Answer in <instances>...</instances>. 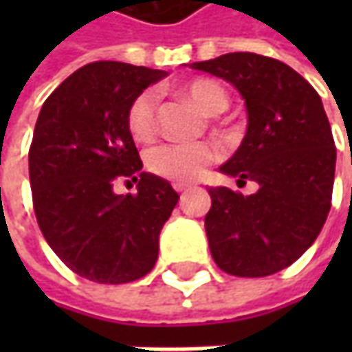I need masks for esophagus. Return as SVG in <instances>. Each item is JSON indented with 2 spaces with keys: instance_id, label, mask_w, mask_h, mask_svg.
Returning a JSON list of instances; mask_svg holds the SVG:
<instances>
[{
  "instance_id": "1",
  "label": "esophagus",
  "mask_w": 352,
  "mask_h": 352,
  "mask_svg": "<svg viewBox=\"0 0 352 352\" xmlns=\"http://www.w3.org/2000/svg\"><path fill=\"white\" fill-rule=\"evenodd\" d=\"M174 190L182 194V192H186V190H190V184H174Z\"/></svg>"
}]
</instances>
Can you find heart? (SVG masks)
<instances>
[{"mask_svg": "<svg viewBox=\"0 0 352 352\" xmlns=\"http://www.w3.org/2000/svg\"><path fill=\"white\" fill-rule=\"evenodd\" d=\"M182 96L197 105L204 113H221L229 98L221 84L210 78H199L182 88ZM127 125L137 142H148L156 135V96L146 89L139 94L127 113ZM219 156L217 144L208 141L194 142H162L148 151L146 164L148 170L176 184L194 182L204 174V170L215 162Z\"/></svg>", "mask_w": 352, "mask_h": 352, "instance_id": "obj_1", "label": "heart"}]
</instances>
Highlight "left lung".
<instances>
[{
    "label": "left lung",
    "instance_id": "obj_1",
    "mask_svg": "<svg viewBox=\"0 0 352 352\" xmlns=\"http://www.w3.org/2000/svg\"><path fill=\"white\" fill-rule=\"evenodd\" d=\"M190 68L223 78L247 107V133L219 172L258 184L250 196L210 188L206 233L215 264L261 278L296 263L331 210L337 151L318 91L284 62L229 52Z\"/></svg>",
    "mask_w": 352,
    "mask_h": 352
}]
</instances>
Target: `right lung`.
I'll use <instances>...</instances> for the list:
<instances>
[{"instance_id":"add662e5","label":"right lung","mask_w":352,"mask_h":352,"mask_svg":"<svg viewBox=\"0 0 352 352\" xmlns=\"http://www.w3.org/2000/svg\"><path fill=\"white\" fill-rule=\"evenodd\" d=\"M166 76L125 62H91L43 103L29 151L34 215L50 249L76 274L125 284L148 274L158 235L180 196L168 180L142 172L129 131L133 100ZM121 177L140 182L117 197Z\"/></svg>"}]
</instances>
